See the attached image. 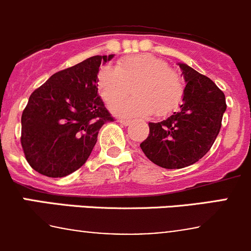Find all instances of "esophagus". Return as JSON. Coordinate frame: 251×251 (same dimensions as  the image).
<instances>
[{"label": "esophagus", "instance_id": "obj_1", "mask_svg": "<svg viewBox=\"0 0 251 251\" xmlns=\"http://www.w3.org/2000/svg\"><path fill=\"white\" fill-rule=\"evenodd\" d=\"M119 123L124 126H128L131 124V120H125V119H119Z\"/></svg>", "mask_w": 251, "mask_h": 251}]
</instances>
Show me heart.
<instances>
[{
    "instance_id": "heart-1",
    "label": "heart",
    "mask_w": 251,
    "mask_h": 251,
    "mask_svg": "<svg viewBox=\"0 0 251 251\" xmlns=\"http://www.w3.org/2000/svg\"><path fill=\"white\" fill-rule=\"evenodd\" d=\"M133 87L135 96L113 107L123 118L147 116L155 111L165 116L181 104L183 80L163 59L151 54H136L120 60L115 69L103 68L97 76L98 93L107 105L120 102Z\"/></svg>"
}]
</instances>
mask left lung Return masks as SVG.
<instances>
[{
	"mask_svg": "<svg viewBox=\"0 0 251 251\" xmlns=\"http://www.w3.org/2000/svg\"><path fill=\"white\" fill-rule=\"evenodd\" d=\"M183 100L179 110L159 123H149L141 143L147 158L164 169H182L201 159L216 140L226 111L224 92L212 80L184 63Z\"/></svg>",
	"mask_w": 251,
	"mask_h": 251,
	"instance_id": "left-lung-1",
	"label": "left lung"
}]
</instances>
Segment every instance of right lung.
<instances>
[{
	"instance_id": "1",
	"label": "right lung",
	"mask_w": 251,
	"mask_h": 251,
	"mask_svg": "<svg viewBox=\"0 0 251 251\" xmlns=\"http://www.w3.org/2000/svg\"><path fill=\"white\" fill-rule=\"evenodd\" d=\"M113 58H87L53 74L31 93L22 115L20 141L35 171L57 178L86 163L100 127L114 120L97 88L100 64Z\"/></svg>"
}]
</instances>
